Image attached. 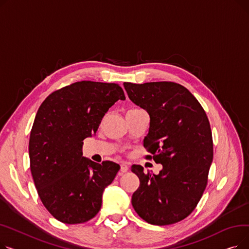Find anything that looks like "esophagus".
I'll list each match as a JSON object with an SVG mask.
<instances>
[{
    "instance_id": "34e87169",
    "label": "esophagus",
    "mask_w": 249,
    "mask_h": 249,
    "mask_svg": "<svg viewBox=\"0 0 249 249\" xmlns=\"http://www.w3.org/2000/svg\"><path fill=\"white\" fill-rule=\"evenodd\" d=\"M128 168H129V166H128L126 163H122V164L120 165V171H121V173H126V172L128 171Z\"/></svg>"
}]
</instances>
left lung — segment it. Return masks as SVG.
Instances as JSON below:
<instances>
[{"instance_id":"8db88e82","label":"left lung","mask_w":249,"mask_h":249,"mask_svg":"<svg viewBox=\"0 0 249 249\" xmlns=\"http://www.w3.org/2000/svg\"><path fill=\"white\" fill-rule=\"evenodd\" d=\"M123 85L129 99L149 115L143 145L162 165L159 175L144 174L141 165L131 166L140 180L132 206L147 223H177L194 211L206 189L213 161L210 123L198 100L178 84Z\"/></svg>"}]
</instances>
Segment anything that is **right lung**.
<instances>
[{
    "instance_id": "1",
    "label": "right lung",
    "mask_w": 249,
    "mask_h": 249,
    "mask_svg": "<svg viewBox=\"0 0 249 249\" xmlns=\"http://www.w3.org/2000/svg\"><path fill=\"white\" fill-rule=\"evenodd\" d=\"M118 100H125L119 85L83 81L53 91L37 111L29 139L31 174L44 207L62 223L94 218L120 169L83 156L84 139L96 134Z\"/></svg>"
}]
</instances>
